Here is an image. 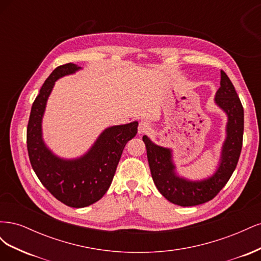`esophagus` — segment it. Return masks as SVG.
I'll return each mask as SVG.
<instances>
[{
  "mask_svg": "<svg viewBox=\"0 0 261 261\" xmlns=\"http://www.w3.org/2000/svg\"><path fill=\"white\" fill-rule=\"evenodd\" d=\"M150 129V124L146 121H143L139 123V126H138V133L139 134H146L148 130Z\"/></svg>",
  "mask_w": 261,
  "mask_h": 261,
  "instance_id": "34e87169",
  "label": "esophagus"
}]
</instances>
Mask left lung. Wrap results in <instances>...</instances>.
Wrapping results in <instances>:
<instances>
[{
    "label": "left lung",
    "mask_w": 261,
    "mask_h": 261,
    "mask_svg": "<svg viewBox=\"0 0 261 261\" xmlns=\"http://www.w3.org/2000/svg\"><path fill=\"white\" fill-rule=\"evenodd\" d=\"M215 101L226 113L227 125L219 168L211 177L193 181L177 176L171 150L156 146L147 136L143 137L150 172L158 191L169 201L181 207L197 206L215 198L232 176L240 159L244 134V109L232 82L223 70H221L220 88Z\"/></svg>",
    "instance_id": "left-lung-1"
}]
</instances>
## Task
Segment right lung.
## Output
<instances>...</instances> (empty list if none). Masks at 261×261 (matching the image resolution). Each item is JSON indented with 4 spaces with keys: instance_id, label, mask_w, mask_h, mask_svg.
Masks as SVG:
<instances>
[{
    "instance_id": "1",
    "label": "right lung",
    "mask_w": 261,
    "mask_h": 261,
    "mask_svg": "<svg viewBox=\"0 0 261 261\" xmlns=\"http://www.w3.org/2000/svg\"><path fill=\"white\" fill-rule=\"evenodd\" d=\"M82 67L73 63L58 66L46 78L35 99L27 126L28 155L42 185L68 207L84 208L101 199L113 176L127 141L136 136L138 123L109 127L85 155L64 160L51 152L42 139L41 122L54 83Z\"/></svg>"
}]
</instances>
